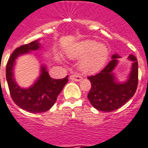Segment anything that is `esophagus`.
I'll return each instance as SVG.
<instances>
[{"instance_id":"34e87169","label":"esophagus","mask_w":148,"mask_h":148,"mask_svg":"<svg viewBox=\"0 0 148 148\" xmlns=\"http://www.w3.org/2000/svg\"><path fill=\"white\" fill-rule=\"evenodd\" d=\"M69 79L73 80V81H75V82H80L82 79V77L79 76L78 75H70L69 77Z\"/></svg>"}]
</instances>
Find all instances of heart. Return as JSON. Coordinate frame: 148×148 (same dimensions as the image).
<instances>
[{
	"label": "heart",
	"mask_w": 148,
	"mask_h": 148,
	"mask_svg": "<svg viewBox=\"0 0 148 148\" xmlns=\"http://www.w3.org/2000/svg\"><path fill=\"white\" fill-rule=\"evenodd\" d=\"M69 59H80L79 68L85 74H94L100 71L107 63L109 48L104 43L95 40H84L74 45L66 51Z\"/></svg>",
	"instance_id": "heart-1"
}]
</instances>
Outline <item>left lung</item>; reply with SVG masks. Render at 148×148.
I'll list each match as a JSON object with an SVG mask.
<instances>
[{
    "label": "left lung",
    "mask_w": 148,
    "mask_h": 148,
    "mask_svg": "<svg viewBox=\"0 0 148 148\" xmlns=\"http://www.w3.org/2000/svg\"><path fill=\"white\" fill-rule=\"evenodd\" d=\"M112 60L96 75L88 77L91 88L88 98L95 109L111 112L119 109L135 95L138 85V67L137 59L130 54L128 60L132 62L130 73L125 81H119L114 69L119 64V55L112 56Z\"/></svg>",
    "instance_id": "8db88e82"
}]
</instances>
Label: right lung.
<instances>
[{"label": "right lung", "mask_w": 148, "mask_h": 148, "mask_svg": "<svg viewBox=\"0 0 148 148\" xmlns=\"http://www.w3.org/2000/svg\"><path fill=\"white\" fill-rule=\"evenodd\" d=\"M41 47L39 39L20 46L13 51L6 67V78L13 101L21 109L32 113H43L51 109L68 82V75L62 79H52L48 74L47 66L41 64L38 77L32 85L23 88L17 83L14 74L16 60Z\"/></svg>", "instance_id": "right-lung-1"}]
</instances>
